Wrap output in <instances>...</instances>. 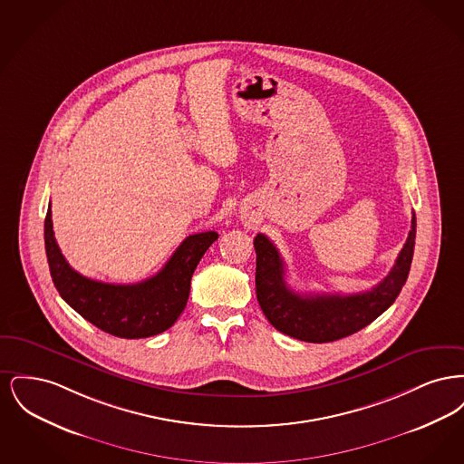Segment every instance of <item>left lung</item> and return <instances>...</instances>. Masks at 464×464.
Masks as SVG:
<instances>
[{"instance_id":"left-lung-1","label":"left lung","mask_w":464,"mask_h":464,"mask_svg":"<svg viewBox=\"0 0 464 464\" xmlns=\"http://www.w3.org/2000/svg\"><path fill=\"white\" fill-rule=\"evenodd\" d=\"M416 243V214L407 242L392 271L371 290L358 294H299L285 282V263L273 242L259 233L256 246V294L276 331L306 343H332L362 331L390 308L407 282Z\"/></svg>"}]
</instances>
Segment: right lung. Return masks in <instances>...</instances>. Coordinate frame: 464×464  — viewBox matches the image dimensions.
Masks as SVG:
<instances>
[{
    "mask_svg": "<svg viewBox=\"0 0 464 464\" xmlns=\"http://www.w3.org/2000/svg\"><path fill=\"white\" fill-rule=\"evenodd\" d=\"M216 231L188 237L155 276L132 285H114L74 271L53 237L52 210L44 218V250L53 285L71 308L97 329L123 339L150 337L170 329L186 308L191 276Z\"/></svg>",
    "mask_w": 464,
    "mask_h": 464,
    "instance_id": "obj_1",
    "label": "right lung"
}]
</instances>
